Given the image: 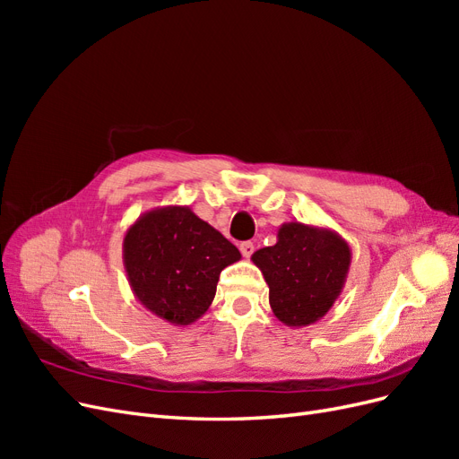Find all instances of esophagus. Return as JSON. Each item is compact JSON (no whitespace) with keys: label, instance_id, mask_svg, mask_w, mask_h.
<instances>
[{"label":"esophagus","instance_id":"1","mask_svg":"<svg viewBox=\"0 0 459 459\" xmlns=\"http://www.w3.org/2000/svg\"><path fill=\"white\" fill-rule=\"evenodd\" d=\"M239 251H241V255H243L245 258H251V255L255 253V245H253L251 241H245V243L239 245Z\"/></svg>","mask_w":459,"mask_h":459}]
</instances>
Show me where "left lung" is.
I'll use <instances>...</instances> for the list:
<instances>
[{"mask_svg": "<svg viewBox=\"0 0 459 459\" xmlns=\"http://www.w3.org/2000/svg\"><path fill=\"white\" fill-rule=\"evenodd\" d=\"M251 260L268 283L273 316L289 327H307L341 297L352 251L337 231L293 220L277 230L275 245Z\"/></svg>", "mask_w": 459, "mask_h": 459, "instance_id": "left-lung-1", "label": "left lung"}]
</instances>
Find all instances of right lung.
Here are the masks:
<instances>
[{"instance_id": "obj_1", "label": "right lung", "mask_w": 459, "mask_h": 459, "mask_svg": "<svg viewBox=\"0 0 459 459\" xmlns=\"http://www.w3.org/2000/svg\"><path fill=\"white\" fill-rule=\"evenodd\" d=\"M241 253L189 206L142 214L124 233L122 260L134 297L172 325H191L211 307L218 275Z\"/></svg>"}]
</instances>
